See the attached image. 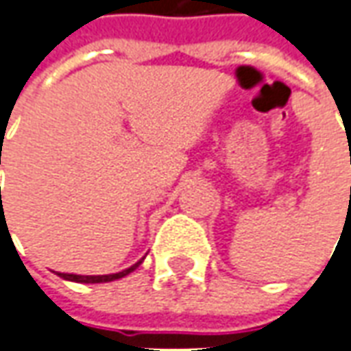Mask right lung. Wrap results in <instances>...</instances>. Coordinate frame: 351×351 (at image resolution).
Returning a JSON list of instances; mask_svg holds the SVG:
<instances>
[{
	"mask_svg": "<svg viewBox=\"0 0 351 351\" xmlns=\"http://www.w3.org/2000/svg\"><path fill=\"white\" fill-rule=\"evenodd\" d=\"M142 261H138L132 267H128L125 271H121V273H115V275H69V273H57V275L61 276V278H65V280H73V282H82V285H95V282H111V280H117V278H123L128 273H132L136 267L140 265Z\"/></svg>",
	"mask_w": 351,
	"mask_h": 351,
	"instance_id": "1",
	"label": "right lung"
}]
</instances>
